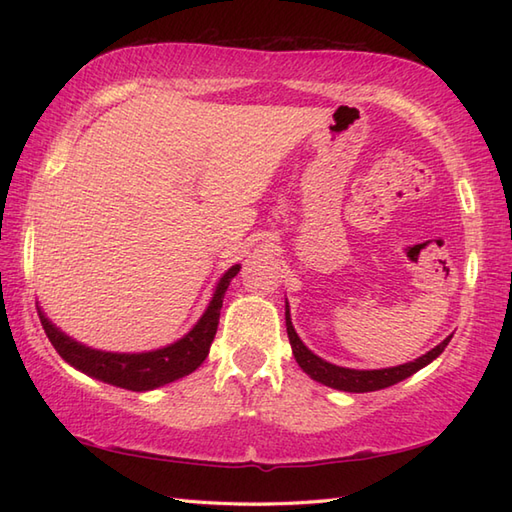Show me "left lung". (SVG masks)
<instances>
[{
    "label": "left lung",
    "instance_id": "8db88e82",
    "mask_svg": "<svg viewBox=\"0 0 512 512\" xmlns=\"http://www.w3.org/2000/svg\"><path fill=\"white\" fill-rule=\"evenodd\" d=\"M286 330H288V339L292 345V354H295V361L299 363V367L306 372L312 380H317V383L325 385V387H332V389H339V391H350V394H365V391H378V389H385L400 383V380L409 378L411 374H416L418 369L427 367L431 361H436V358L444 352V347L449 345L451 336H447L440 345L433 347L427 354L418 356L416 361H409L405 365H396V367H383V369H352V367H341V365H334L323 361L321 356L314 354L312 350H308L306 343L299 339V334L295 330V325H292L290 319V308H288V301H286Z\"/></svg>",
    "mask_w": 512,
    "mask_h": 512
}]
</instances>
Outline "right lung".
<instances>
[{
	"mask_svg": "<svg viewBox=\"0 0 512 512\" xmlns=\"http://www.w3.org/2000/svg\"><path fill=\"white\" fill-rule=\"evenodd\" d=\"M239 268L242 266L235 264L220 277V281L215 284L209 306H206L198 323L182 339L149 352L94 350V347L83 345L72 339V336L61 332L46 317L41 306H37V312L50 343L65 363H70L74 369H79V372L96 380H103L107 385L123 387L129 391H151L156 387L169 385L178 378L189 376L204 363L215 339L217 323H220L224 292L228 284H231V279L239 273Z\"/></svg>",
	"mask_w": 512,
	"mask_h": 512,
	"instance_id": "add662e5",
	"label": "right lung"
}]
</instances>
